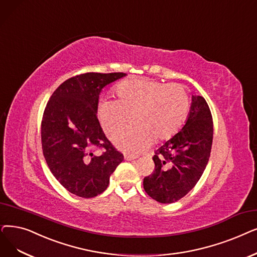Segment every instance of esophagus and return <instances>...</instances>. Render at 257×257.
Returning <instances> with one entry per match:
<instances>
[{"label":"esophagus","mask_w":257,"mask_h":257,"mask_svg":"<svg viewBox=\"0 0 257 257\" xmlns=\"http://www.w3.org/2000/svg\"><path fill=\"white\" fill-rule=\"evenodd\" d=\"M124 158H125L126 161H133V160L138 159V156L137 155H125Z\"/></svg>","instance_id":"obj_1"}]
</instances>
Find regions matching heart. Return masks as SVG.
<instances>
[{"label":"heart","instance_id":"b5f03b06","mask_svg":"<svg viewBox=\"0 0 257 257\" xmlns=\"http://www.w3.org/2000/svg\"><path fill=\"white\" fill-rule=\"evenodd\" d=\"M115 93L117 101L101 99L96 113L108 137L114 136L132 118L134 126L113 138L115 146L128 153L144 151L153 138L158 141L172 138L190 112V96L182 85L128 79L116 86Z\"/></svg>","mask_w":257,"mask_h":257}]
</instances>
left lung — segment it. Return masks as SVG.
I'll list each match as a JSON object with an SVG mask.
<instances>
[{"instance_id":"left-lung-1","label":"left lung","mask_w":257,"mask_h":257,"mask_svg":"<svg viewBox=\"0 0 257 257\" xmlns=\"http://www.w3.org/2000/svg\"><path fill=\"white\" fill-rule=\"evenodd\" d=\"M212 140L211 111L206 99L194 94L183 128L154 152V171L143 183L146 193L162 204L184 197L206 169Z\"/></svg>"}]
</instances>
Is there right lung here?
I'll return each instance as SVG.
<instances>
[{"label":"right lung","mask_w":257,"mask_h":257,"mask_svg":"<svg viewBox=\"0 0 257 257\" xmlns=\"http://www.w3.org/2000/svg\"><path fill=\"white\" fill-rule=\"evenodd\" d=\"M126 73L88 72L70 77L50 96L42 119L43 154L53 176L84 198L103 193L124 160L106 138L96 115L103 88ZM103 148L102 155H94Z\"/></svg>","instance_id":"obj_1"}]
</instances>
